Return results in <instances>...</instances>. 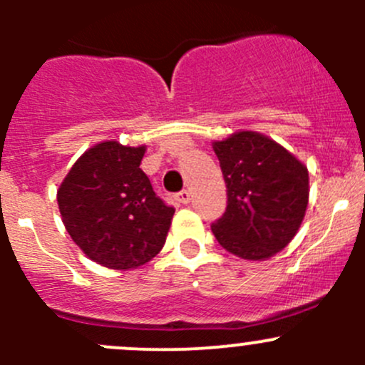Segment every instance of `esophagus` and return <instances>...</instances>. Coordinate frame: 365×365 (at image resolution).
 Segmentation results:
<instances>
[{"mask_svg":"<svg viewBox=\"0 0 365 365\" xmlns=\"http://www.w3.org/2000/svg\"><path fill=\"white\" fill-rule=\"evenodd\" d=\"M176 200L180 201V203H183V205H187V203H190V200H192V194H190V190H182V192H178L176 194Z\"/></svg>","mask_w":365,"mask_h":365,"instance_id":"34e87169","label":"esophagus"}]
</instances>
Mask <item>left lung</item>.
<instances>
[{"label": "left lung", "mask_w": 365, "mask_h": 365, "mask_svg": "<svg viewBox=\"0 0 365 365\" xmlns=\"http://www.w3.org/2000/svg\"><path fill=\"white\" fill-rule=\"evenodd\" d=\"M227 189L217 242L247 261H264L295 238L309 203L307 165L268 135L238 130L213 141Z\"/></svg>", "instance_id": "left-lung-1"}]
</instances>
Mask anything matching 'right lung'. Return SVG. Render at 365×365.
I'll return each mask as SVG.
<instances>
[{"instance_id":"1","label":"right lung","mask_w":365,"mask_h":365,"mask_svg":"<svg viewBox=\"0 0 365 365\" xmlns=\"http://www.w3.org/2000/svg\"><path fill=\"white\" fill-rule=\"evenodd\" d=\"M146 146L102 141L70 168L58 189L65 230L91 261L130 270L160 252L175 208L155 196L141 165Z\"/></svg>"}]
</instances>
